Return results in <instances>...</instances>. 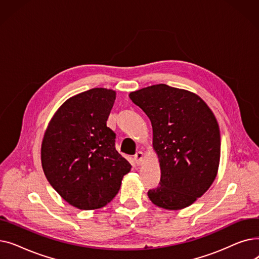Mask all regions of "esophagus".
Here are the masks:
<instances>
[{
	"label": "esophagus",
	"instance_id": "obj_1",
	"mask_svg": "<svg viewBox=\"0 0 259 259\" xmlns=\"http://www.w3.org/2000/svg\"><path fill=\"white\" fill-rule=\"evenodd\" d=\"M144 157H145V154H144L142 151L137 152V154L134 155V160H135V162H137L138 166L142 165V162H143V160H144Z\"/></svg>",
	"mask_w": 259,
	"mask_h": 259
}]
</instances>
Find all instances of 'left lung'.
Returning <instances> with one entry per match:
<instances>
[{"label":"left lung","instance_id":"obj_1","mask_svg":"<svg viewBox=\"0 0 259 259\" xmlns=\"http://www.w3.org/2000/svg\"><path fill=\"white\" fill-rule=\"evenodd\" d=\"M130 100L150 118L160 183L149 190L155 206L189 207L213 184L221 159L219 122L197 94L158 84L130 92Z\"/></svg>","mask_w":259,"mask_h":259}]
</instances>
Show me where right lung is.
<instances>
[{"label":"right lung","instance_id":"obj_1","mask_svg":"<svg viewBox=\"0 0 259 259\" xmlns=\"http://www.w3.org/2000/svg\"><path fill=\"white\" fill-rule=\"evenodd\" d=\"M116 98L112 89L93 88L68 99L45 131L40 160L53 189L80 210L105 207L117 194L131 165L115 149L107 127Z\"/></svg>","mask_w":259,"mask_h":259}]
</instances>
